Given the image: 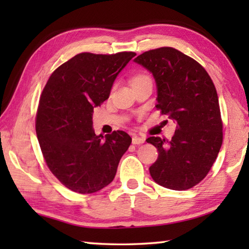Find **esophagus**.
<instances>
[{"mask_svg":"<svg viewBox=\"0 0 249 249\" xmlns=\"http://www.w3.org/2000/svg\"><path fill=\"white\" fill-rule=\"evenodd\" d=\"M145 141H146V138H145V137H142V136H137V135H135V136H133V140H132V142H133V144H134V145H141V144H144Z\"/></svg>","mask_w":249,"mask_h":249,"instance_id":"obj_1","label":"esophagus"}]
</instances>
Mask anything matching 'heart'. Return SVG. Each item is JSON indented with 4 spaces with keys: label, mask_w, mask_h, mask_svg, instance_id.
I'll return each instance as SVG.
<instances>
[{
    "label": "heart",
    "mask_w": 249,
    "mask_h": 249,
    "mask_svg": "<svg viewBox=\"0 0 249 249\" xmlns=\"http://www.w3.org/2000/svg\"><path fill=\"white\" fill-rule=\"evenodd\" d=\"M142 78H146V75H137V77H135L133 79V81H134V80H138V79H142Z\"/></svg>",
    "instance_id": "1"
}]
</instances>
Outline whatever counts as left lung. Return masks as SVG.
<instances>
[{"instance_id": "obj_1", "label": "left lung", "mask_w": 249, "mask_h": 249, "mask_svg": "<svg viewBox=\"0 0 249 249\" xmlns=\"http://www.w3.org/2000/svg\"><path fill=\"white\" fill-rule=\"evenodd\" d=\"M134 61L153 74L156 107L177 124L170 142L154 136L146 140L158 150L149 168L151 178L167 189L188 190L209 174L222 146L215 87L199 62L175 48L149 50Z\"/></svg>"}]
</instances>
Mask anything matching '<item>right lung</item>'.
I'll use <instances>...</instances> for the list:
<instances>
[{
	"label": "right lung",
	"instance_id": "add662e5",
	"mask_svg": "<svg viewBox=\"0 0 249 249\" xmlns=\"http://www.w3.org/2000/svg\"><path fill=\"white\" fill-rule=\"evenodd\" d=\"M135 56L79 53L46 83L37 111V138L50 171L71 191L89 195L108 185L132 142L123 130L95 135L92 113L108 99L116 77Z\"/></svg>",
	"mask_w": 249,
	"mask_h": 249
}]
</instances>
